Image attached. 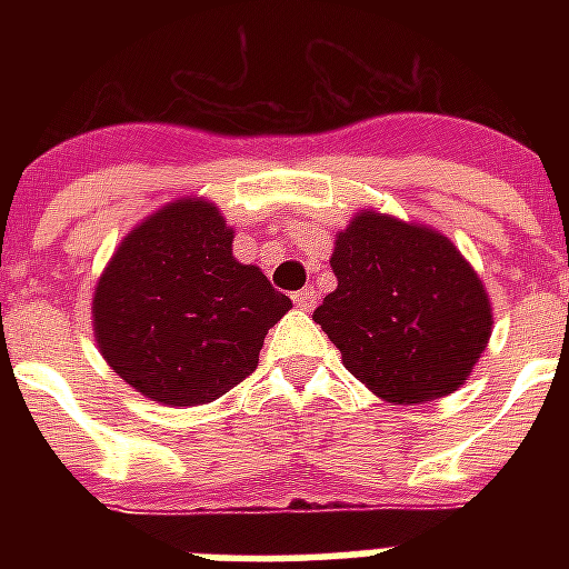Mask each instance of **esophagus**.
Here are the masks:
<instances>
[{"mask_svg":"<svg viewBox=\"0 0 569 569\" xmlns=\"http://www.w3.org/2000/svg\"><path fill=\"white\" fill-rule=\"evenodd\" d=\"M292 301H295V307H298V310L310 312L312 307H316V292H312V289H301V292L292 295Z\"/></svg>","mask_w":569,"mask_h":569,"instance_id":"1","label":"esophagus"}]
</instances>
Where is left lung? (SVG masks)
Here are the masks:
<instances>
[{
    "instance_id": "obj_1",
    "label": "left lung",
    "mask_w": 569,
    "mask_h": 569,
    "mask_svg": "<svg viewBox=\"0 0 569 569\" xmlns=\"http://www.w3.org/2000/svg\"><path fill=\"white\" fill-rule=\"evenodd\" d=\"M337 289L312 312L342 366L389 405L463 387L493 333L478 271L428 223L360 209L337 232Z\"/></svg>"
}]
</instances>
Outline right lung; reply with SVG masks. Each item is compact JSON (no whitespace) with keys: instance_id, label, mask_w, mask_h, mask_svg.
Masks as SVG:
<instances>
[{"instance_id":"add662e5","label":"right lung","mask_w":569,"mask_h":569,"mask_svg":"<svg viewBox=\"0 0 569 569\" xmlns=\"http://www.w3.org/2000/svg\"><path fill=\"white\" fill-rule=\"evenodd\" d=\"M206 197H177L120 239L93 289V339L129 387L164 407L209 405L259 363L292 301L232 257Z\"/></svg>"}]
</instances>
